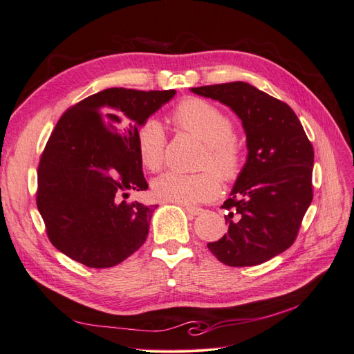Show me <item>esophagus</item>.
<instances>
[{
    "label": "esophagus",
    "mask_w": 354,
    "mask_h": 354,
    "mask_svg": "<svg viewBox=\"0 0 354 354\" xmlns=\"http://www.w3.org/2000/svg\"><path fill=\"white\" fill-rule=\"evenodd\" d=\"M183 207H185V209H186L189 214H192V216H199V214L203 212L202 208L195 207V205H183Z\"/></svg>",
    "instance_id": "esophagus-1"
}]
</instances>
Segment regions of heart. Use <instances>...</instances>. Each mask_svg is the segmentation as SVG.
<instances>
[{
  "label": "heart",
  "mask_w": 354,
  "mask_h": 354,
  "mask_svg": "<svg viewBox=\"0 0 354 354\" xmlns=\"http://www.w3.org/2000/svg\"><path fill=\"white\" fill-rule=\"evenodd\" d=\"M177 127L199 137L205 143L199 168H211L223 181L239 177L245 164L242 145L234 137V122L216 104L203 99L189 97L181 100L171 112ZM165 130L156 118H147L136 130V151L145 169L158 171L164 162ZM212 171L183 174L168 171L152 183L155 199L167 203L192 205L212 199L218 194L220 183Z\"/></svg>",
  "instance_id": "heart-1"
}]
</instances>
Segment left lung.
Instances as JSON below:
<instances>
[{
    "label": "left lung",
    "instance_id": "8db88e82",
    "mask_svg": "<svg viewBox=\"0 0 354 354\" xmlns=\"http://www.w3.org/2000/svg\"><path fill=\"white\" fill-rule=\"evenodd\" d=\"M192 91L236 113L248 158L223 203L227 233L208 250L230 267L261 264L291 246L313 199V146L295 112L252 85L236 81Z\"/></svg>",
    "mask_w": 354,
    "mask_h": 354
}]
</instances>
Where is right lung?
Listing matches in <instances>:
<instances>
[{
  "instance_id": "obj_1",
  "label": "right lung",
  "mask_w": 354,
  "mask_h": 354,
  "mask_svg": "<svg viewBox=\"0 0 354 354\" xmlns=\"http://www.w3.org/2000/svg\"><path fill=\"white\" fill-rule=\"evenodd\" d=\"M174 94L115 87L60 116L39 159L37 207L50 242L69 259L106 269L145 243L156 207L125 201L147 189L136 130Z\"/></svg>"
}]
</instances>
